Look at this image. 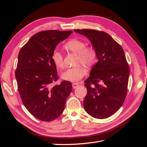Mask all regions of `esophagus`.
Wrapping results in <instances>:
<instances>
[{
	"mask_svg": "<svg viewBox=\"0 0 147 147\" xmlns=\"http://www.w3.org/2000/svg\"><path fill=\"white\" fill-rule=\"evenodd\" d=\"M80 85L78 83H73V85H72V86H73V88H74V89H75V88H76L78 86Z\"/></svg>",
	"mask_w": 147,
	"mask_h": 147,
	"instance_id": "obj_1",
	"label": "esophagus"
}]
</instances>
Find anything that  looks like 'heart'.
<instances>
[{"mask_svg":"<svg viewBox=\"0 0 147 147\" xmlns=\"http://www.w3.org/2000/svg\"><path fill=\"white\" fill-rule=\"evenodd\" d=\"M86 43L82 40H71L65 43L64 47L68 51L78 54L76 64L82 63L85 66L89 67H91L96 60V52L94 49L86 47ZM52 59L57 67L64 68V55L60 51L56 49L52 52ZM85 73V68L81 65H77L74 67L68 68L62 73V76L69 82H76L82 79Z\"/></svg>","mask_w":147,"mask_h":147,"instance_id":"1","label":"heart"}]
</instances>
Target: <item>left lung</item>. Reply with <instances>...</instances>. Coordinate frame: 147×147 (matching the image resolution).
Masks as SVG:
<instances>
[{
    "mask_svg": "<svg viewBox=\"0 0 147 147\" xmlns=\"http://www.w3.org/2000/svg\"><path fill=\"white\" fill-rule=\"evenodd\" d=\"M91 42L98 62L85 81L87 94L83 101L86 112L96 119L115 113L126 96L129 67L121 46L104 32L74 30Z\"/></svg>",
    "mask_w": 147,
    "mask_h": 147,
    "instance_id": "left-lung-1",
    "label": "left lung"
}]
</instances>
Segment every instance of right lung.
Segmentation results:
<instances>
[{
	"instance_id": "add662e5",
	"label": "right lung",
	"mask_w": 147,
	"mask_h": 147,
	"mask_svg": "<svg viewBox=\"0 0 147 147\" xmlns=\"http://www.w3.org/2000/svg\"><path fill=\"white\" fill-rule=\"evenodd\" d=\"M72 31L47 30L35 34L20 50L15 76L24 107L39 120L51 121L60 116L72 91V84L63 81L53 85L58 75L52 59L59 43Z\"/></svg>"
}]
</instances>
